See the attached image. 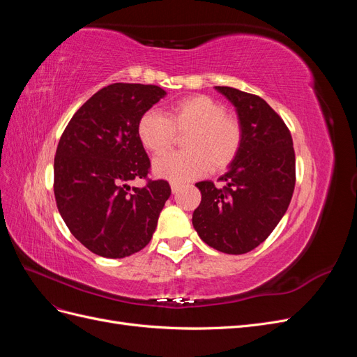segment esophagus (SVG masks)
Instances as JSON below:
<instances>
[{
	"label": "esophagus",
	"instance_id": "1",
	"mask_svg": "<svg viewBox=\"0 0 357 357\" xmlns=\"http://www.w3.org/2000/svg\"><path fill=\"white\" fill-rule=\"evenodd\" d=\"M181 185H178V183H171V192L172 193H177L180 190Z\"/></svg>",
	"mask_w": 357,
	"mask_h": 357
}]
</instances>
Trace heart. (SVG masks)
<instances>
[{
	"mask_svg": "<svg viewBox=\"0 0 357 357\" xmlns=\"http://www.w3.org/2000/svg\"><path fill=\"white\" fill-rule=\"evenodd\" d=\"M185 134L183 147L186 152L156 159V177L185 183L204 176L208 169L222 171L232 164L243 143L241 122L208 95L180 98L167 107L165 116L147 112L137 125L139 143L155 156L168 152L177 135Z\"/></svg>",
	"mask_w": 357,
	"mask_h": 357,
	"instance_id": "1",
	"label": "heart"
}]
</instances>
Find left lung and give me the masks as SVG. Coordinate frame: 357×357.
<instances>
[{
  "mask_svg": "<svg viewBox=\"0 0 357 357\" xmlns=\"http://www.w3.org/2000/svg\"><path fill=\"white\" fill-rule=\"evenodd\" d=\"M238 113L243 143L229 169L199 181L201 204L192 223L215 250L243 255L264 243L284 215L295 189V150L289 128L261 96L215 86Z\"/></svg>",
  "mask_w": 357,
  "mask_h": 357,
  "instance_id": "1",
  "label": "left lung"
}]
</instances>
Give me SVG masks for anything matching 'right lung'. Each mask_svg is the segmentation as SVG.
<instances>
[{
	"mask_svg": "<svg viewBox=\"0 0 357 357\" xmlns=\"http://www.w3.org/2000/svg\"><path fill=\"white\" fill-rule=\"evenodd\" d=\"M167 92L155 84L113 83L92 95L62 132L53 190L70 232L110 259L144 248L171 195L167 180H150V159L137 135L139 117ZM144 178L146 186L127 181Z\"/></svg>",
	"mask_w": 357,
	"mask_h": 357,
	"instance_id": "obj_1",
	"label": "right lung"
}]
</instances>
